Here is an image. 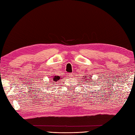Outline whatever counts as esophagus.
Here are the masks:
<instances>
[{"label": "esophagus", "mask_w": 135, "mask_h": 135, "mask_svg": "<svg viewBox=\"0 0 135 135\" xmlns=\"http://www.w3.org/2000/svg\"><path fill=\"white\" fill-rule=\"evenodd\" d=\"M69 76L70 78H72V77H73L72 74H69Z\"/></svg>", "instance_id": "34e87169"}]
</instances>
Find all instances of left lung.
<instances>
[{"instance_id":"1","label":"left lung","mask_w":135,"mask_h":135,"mask_svg":"<svg viewBox=\"0 0 135 135\" xmlns=\"http://www.w3.org/2000/svg\"><path fill=\"white\" fill-rule=\"evenodd\" d=\"M84 78H85V79H84L83 80H82V81H85V82H86L87 81H88L89 82H89V84H91V85H92V84L93 83V80H91V79H92V77H91V76H89V77H86V76H84ZM94 83H95V84H96L95 82H94Z\"/></svg>"}]
</instances>
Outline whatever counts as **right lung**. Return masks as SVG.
<instances>
[{
	"mask_svg": "<svg viewBox=\"0 0 135 135\" xmlns=\"http://www.w3.org/2000/svg\"><path fill=\"white\" fill-rule=\"evenodd\" d=\"M52 79V84H54V83H56V82H59L58 81H59L60 79V77L59 76H54L51 78ZM47 83H48V82H47Z\"/></svg>",
	"mask_w": 135,
	"mask_h": 135,
	"instance_id": "1",
	"label": "right lung"
}]
</instances>
